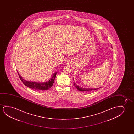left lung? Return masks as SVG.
Here are the masks:
<instances>
[{"label":"left lung","mask_w":134,"mask_h":134,"mask_svg":"<svg viewBox=\"0 0 134 134\" xmlns=\"http://www.w3.org/2000/svg\"><path fill=\"white\" fill-rule=\"evenodd\" d=\"M73 79L74 80L73 78ZM74 86H75L76 87V88H77L78 90H79V91H81V92H86V91H89L96 90V89H99L98 88H97V89L82 88V87H80V86H77V85L75 84V82H74Z\"/></svg>","instance_id":"8db88e82"}]
</instances>
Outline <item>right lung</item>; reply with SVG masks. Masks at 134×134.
I'll use <instances>...</instances> for the list:
<instances>
[{
	"mask_svg": "<svg viewBox=\"0 0 134 134\" xmlns=\"http://www.w3.org/2000/svg\"><path fill=\"white\" fill-rule=\"evenodd\" d=\"M17 73L18 74L19 76L20 77L21 81L26 86L34 90H38V91L48 90L51 88L53 85L55 77L56 76V73H57V72H55V73L53 74L51 78L48 81L45 82L39 83L26 81L22 78V77L20 75V74H19L18 72Z\"/></svg>",
	"mask_w": 134,
	"mask_h": 134,
	"instance_id": "1",
	"label": "right lung"
}]
</instances>
